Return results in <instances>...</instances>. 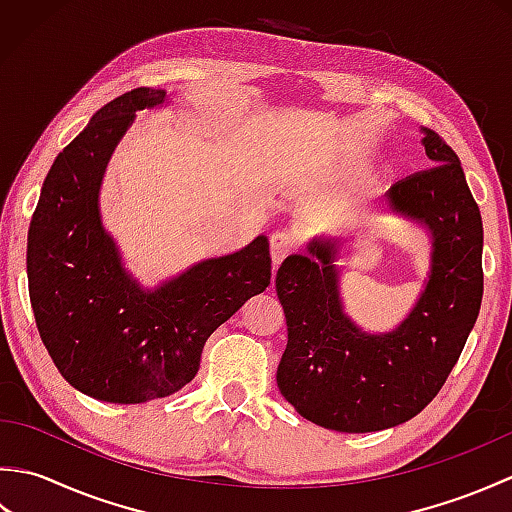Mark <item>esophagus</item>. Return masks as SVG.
I'll use <instances>...</instances> for the list:
<instances>
[{
    "label": "esophagus",
    "instance_id": "obj_1",
    "mask_svg": "<svg viewBox=\"0 0 512 512\" xmlns=\"http://www.w3.org/2000/svg\"><path fill=\"white\" fill-rule=\"evenodd\" d=\"M297 248L295 233L292 231H275L270 235V259H273V266H279L284 259Z\"/></svg>",
    "mask_w": 512,
    "mask_h": 512
}]
</instances>
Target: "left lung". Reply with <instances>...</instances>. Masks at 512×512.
I'll list each match as a JSON object with an SVG mask.
<instances>
[{
  "label": "left lung",
  "mask_w": 512,
  "mask_h": 512,
  "mask_svg": "<svg viewBox=\"0 0 512 512\" xmlns=\"http://www.w3.org/2000/svg\"><path fill=\"white\" fill-rule=\"evenodd\" d=\"M431 169L394 182L385 200L433 233L431 275L398 330L365 334L339 299L336 242H312L310 255L279 266L275 288L288 345L277 385L303 418L345 433L383 431L411 420L438 396L458 363L482 306V215L460 158L424 129Z\"/></svg>",
  "instance_id": "obj_1"
}]
</instances>
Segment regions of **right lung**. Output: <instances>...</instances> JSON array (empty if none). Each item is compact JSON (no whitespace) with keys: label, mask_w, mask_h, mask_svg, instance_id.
Returning <instances> with one entry per match:
<instances>
[{"label":"right lung","mask_w":512,"mask_h":512,"mask_svg":"<svg viewBox=\"0 0 512 512\" xmlns=\"http://www.w3.org/2000/svg\"><path fill=\"white\" fill-rule=\"evenodd\" d=\"M162 101L136 88L103 105L54 160L28 231L30 303L52 363L83 394L123 405L189 385L206 339L270 284L264 235L154 292L127 277L96 198L134 112Z\"/></svg>","instance_id":"1"}]
</instances>
